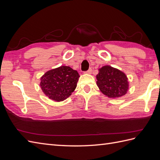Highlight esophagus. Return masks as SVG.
Segmentation results:
<instances>
[{
	"label": "esophagus",
	"instance_id": "esophagus-1",
	"mask_svg": "<svg viewBox=\"0 0 160 160\" xmlns=\"http://www.w3.org/2000/svg\"><path fill=\"white\" fill-rule=\"evenodd\" d=\"M84 73H88V74H91V73H92V69H91V68H90L88 71L85 72Z\"/></svg>",
	"mask_w": 160,
	"mask_h": 160
}]
</instances>
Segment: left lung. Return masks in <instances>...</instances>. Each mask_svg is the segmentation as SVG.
Masks as SVG:
<instances>
[{
  "mask_svg": "<svg viewBox=\"0 0 160 160\" xmlns=\"http://www.w3.org/2000/svg\"><path fill=\"white\" fill-rule=\"evenodd\" d=\"M98 70L97 85L103 95L112 99L126 95L129 89V82L124 72L110 65H104Z\"/></svg>",
  "mask_w": 160,
  "mask_h": 160,
  "instance_id": "1",
  "label": "left lung"
}]
</instances>
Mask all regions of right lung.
I'll return each mask as SVG.
<instances>
[{
	"instance_id": "1",
	"label": "right lung",
	"mask_w": 160,
	"mask_h": 160,
	"mask_svg": "<svg viewBox=\"0 0 160 160\" xmlns=\"http://www.w3.org/2000/svg\"><path fill=\"white\" fill-rule=\"evenodd\" d=\"M79 78L76 70L62 65L45 73L40 78V86L48 99L60 102L66 99L74 91Z\"/></svg>"
}]
</instances>
